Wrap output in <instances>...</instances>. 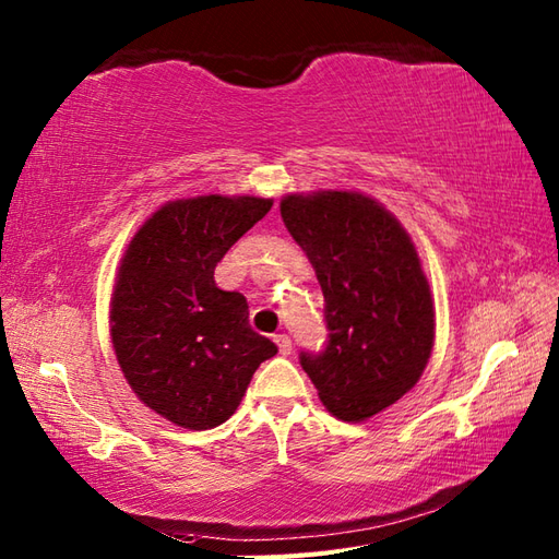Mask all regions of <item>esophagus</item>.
I'll list each match as a JSON object with an SVG mask.
<instances>
[{"mask_svg":"<svg viewBox=\"0 0 559 559\" xmlns=\"http://www.w3.org/2000/svg\"><path fill=\"white\" fill-rule=\"evenodd\" d=\"M274 343L278 345V353H281V355H290V353H293V341H290L285 333L274 335Z\"/></svg>","mask_w":559,"mask_h":559,"instance_id":"34e87169","label":"esophagus"}]
</instances>
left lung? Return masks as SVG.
Listing matches in <instances>:
<instances>
[{"label":"left lung","mask_w":559,"mask_h":559,"mask_svg":"<svg viewBox=\"0 0 559 559\" xmlns=\"http://www.w3.org/2000/svg\"><path fill=\"white\" fill-rule=\"evenodd\" d=\"M281 216L314 266L331 331L300 365L333 417L367 421L409 393L431 357L436 309L417 248L357 190L290 192Z\"/></svg>","instance_id":"1"}]
</instances>
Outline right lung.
Instances as JSON below:
<instances>
[{"label": "right lung", "instance_id": "right-lung-1", "mask_svg": "<svg viewBox=\"0 0 559 559\" xmlns=\"http://www.w3.org/2000/svg\"><path fill=\"white\" fill-rule=\"evenodd\" d=\"M274 200L200 194L162 204L121 257L109 331L142 405L190 431L224 424L278 347L250 329L248 300L214 269Z\"/></svg>", "mask_w": 559, "mask_h": 559}]
</instances>
